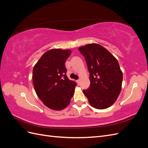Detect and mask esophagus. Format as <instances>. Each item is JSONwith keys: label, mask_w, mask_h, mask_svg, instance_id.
<instances>
[{"label": "esophagus", "mask_w": 148, "mask_h": 148, "mask_svg": "<svg viewBox=\"0 0 148 148\" xmlns=\"http://www.w3.org/2000/svg\"><path fill=\"white\" fill-rule=\"evenodd\" d=\"M79 82H80V79H78L77 80V82H78V84H79Z\"/></svg>", "instance_id": "34e87169"}]
</instances>
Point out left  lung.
<instances>
[{"label":"left lung","instance_id":"8db88e82","mask_svg":"<svg viewBox=\"0 0 148 148\" xmlns=\"http://www.w3.org/2000/svg\"><path fill=\"white\" fill-rule=\"evenodd\" d=\"M85 57L89 72L90 86L83 90L89 103L97 109H104L117 100L122 89L123 74L115 57L97 44L78 48Z\"/></svg>","mask_w":148,"mask_h":148}]
</instances>
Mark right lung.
Here are the masks:
<instances>
[{
	"mask_svg": "<svg viewBox=\"0 0 148 148\" xmlns=\"http://www.w3.org/2000/svg\"><path fill=\"white\" fill-rule=\"evenodd\" d=\"M71 53L69 49H51L44 53L33 68L35 91L44 104L52 110L65 108L73 96L77 83L67 77L65 65Z\"/></svg>",
	"mask_w": 148,
	"mask_h": 148,
	"instance_id": "1",
	"label": "right lung"
}]
</instances>
